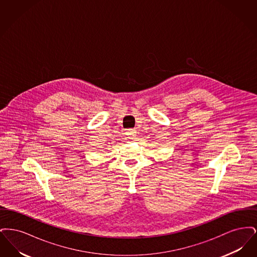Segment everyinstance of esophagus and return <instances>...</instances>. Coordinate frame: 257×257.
<instances>
[{"instance_id": "esophagus-1", "label": "esophagus", "mask_w": 257, "mask_h": 257, "mask_svg": "<svg viewBox=\"0 0 257 257\" xmlns=\"http://www.w3.org/2000/svg\"><path fill=\"white\" fill-rule=\"evenodd\" d=\"M125 135H126L127 139H129V140H134L135 137H136V135H137V132H136V130H133V129H128V130H126Z\"/></svg>"}]
</instances>
